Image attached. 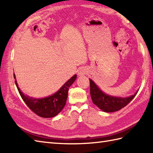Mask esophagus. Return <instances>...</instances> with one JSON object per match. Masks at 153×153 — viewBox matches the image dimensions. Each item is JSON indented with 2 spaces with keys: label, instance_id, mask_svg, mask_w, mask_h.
Wrapping results in <instances>:
<instances>
[{
  "label": "esophagus",
  "instance_id": "obj_1",
  "mask_svg": "<svg viewBox=\"0 0 153 153\" xmlns=\"http://www.w3.org/2000/svg\"><path fill=\"white\" fill-rule=\"evenodd\" d=\"M87 70L85 68H80V69L78 70V75L79 76H84V75H85L87 73Z\"/></svg>",
  "mask_w": 153,
  "mask_h": 153
}]
</instances>
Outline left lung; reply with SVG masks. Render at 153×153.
Wrapping results in <instances>:
<instances>
[{
	"mask_svg": "<svg viewBox=\"0 0 153 153\" xmlns=\"http://www.w3.org/2000/svg\"><path fill=\"white\" fill-rule=\"evenodd\" d=\"M89 82L90 94L93 102L105 112H113L122 109L134 98L138 92L137 90L134 95L126 98L113 97L102 91L93 80L89 79Z\"/></svg>",
	"mask_w": 153,
	"mask_h": 153,
	"instance_id": "8db88e82",
	"label": "left lung"
}]
</instances>
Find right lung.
Here are the masks:
<instances>
[{
  "mask_svg": "<svg viewBox=\"0 0 153 153\" xmlns=\"http://www.w3.org/2000/svg\"><path fill=\"white\" fill-rule=\"evenodd\" d=\"M14 77L16 79L14 74ZM76 78L77 76L74 75L53 95L41 99H34L25 95L19 89L16 80L15 83L22 99L32 111L43 118H53L64 108L66 102L68 89Z\"/></svg>",
  "mask_w": 153,
  "mask_h": 153,
  "instance_id": "right-lung-1",
  "label": "right lung"
}]
</instances>
